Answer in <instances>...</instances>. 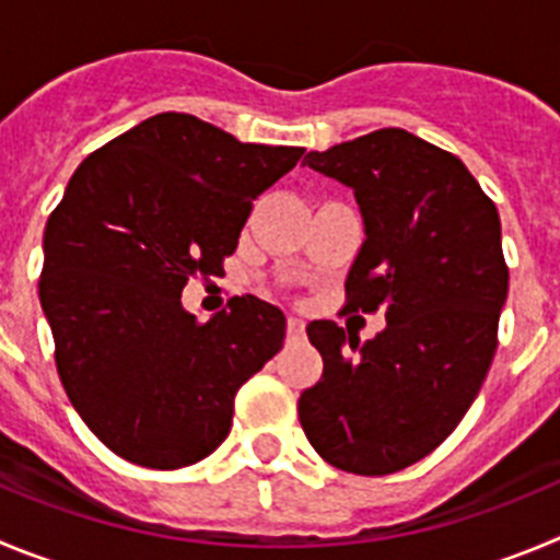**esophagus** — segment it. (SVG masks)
<instances>
[{"label":"esophagus","mask_w":560,"mask_h":560,"mask_svg":"<svg viewBox=\"0 0 560 560\" xmlns=\"http://www.w3.org/2000/svg\"><path fill=\"white\" fill-rule=\"evenodd\" d=\"M304 337V320L299 315L287 317V340H301Z\"/></svg>","instance_id":"obj_1"}]
</instances>
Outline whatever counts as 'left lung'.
<instances>
[{
  "label": "left lung",
  "instance_id": "8db88e82",
  "mask_svg": "<svg viewBox=\"0 0 560 560\" xmlns=\"http://www.w3.org/2000/svg\"><path fill=\"white\" fill-rule=\"evenodd\" d=\"M304 161L354 189L365 243L346 310H382L387 326L365 342L306 326L324 374L301 393V427L335 468L393 475L441 446L486 382L508 299L500 214L457 155L401 128Z\"/></svg>",
  "mask_w": 560,
  "mask_h": 560
}]
</instances>
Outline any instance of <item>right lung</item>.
<instances>
[{
    "label": "right lung",
    "mask_w": 560,
    "mask_h": 560,
    "mask_svg": "<svg viewBox=\"0 0 560 560\" xmlns=\"http://www.w3.org/2000/svg\"><path fill=\"white\" fill-rule=\"evenodd\" d=\"M301 155L167 110L69 178L44 231L38 299L63 390L114 455L184 468L225 441L236 390L284 346V312L243 295L198 320L180 292L223 270L254 200Z\"/></svg>",
    "instance_id": "right-lung-1"
}]
</instances>
